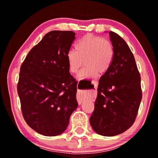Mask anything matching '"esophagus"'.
<instances>
[{"mask_svg":"<svg viewBox=\"0 0 158 158\" xmlns=\"http://www.w3.org/2000/svg\"><path fill=\"white\" fill-rule=\"evenodd\" d=\"M93 84L94 85V88H97V87H98V83H97V81H94L93 82ZM84 100H85V97L83 96H81V95H77V102H78V104H81V103L83 102Z\"/></svg>","mask_w":158,"mask_h":158,"instance_id":"34e87169","label":"esophagus"}]
</instances>
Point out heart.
I'll return each instance as SVG.
<instances>
[{
	"instance_id": "b5f03b06",
	"label": "heart",
	"mask_w": 158,
	"mask_h": 158,
	"mask_svg": "<svg viewBox=\"0 0 158 158\" xmlns=\"http://www.w3.org/2000/svg\"><path fill=\"white\" fill-rule=\"evenodd\" d=\"M114 58L111 42L101 36L86 34L75 44V49L67 53V62L70 73H76L84 63L85 67L79 73L81 78H93L107 73Z\"/></svg>"
}]
</instances>
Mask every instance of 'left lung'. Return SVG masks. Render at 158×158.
Segmentation results:
<instances>
[{
    "label": "left lung",
    "instance_id": "left-lung-1",
    "mask_svg": "<svg viewBox=\"0 0 158 158\" xmlns=\"http://www.w3.org/2000/svg\"><path fill=\"white\" fill-rule=\"evenodd\" d=\"M109 33L114 58L109 71L99 80L90 118L93 129L106 137L119 135L132 126L142 97L141 77L132 52L118 34Z\"/></svg>",
    "mask_w": 158,
    "mask_h": 158
}]
</instances>
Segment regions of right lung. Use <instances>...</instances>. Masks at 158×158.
<instances>
[{
	"mask_svg": "<svg viewBox=\"0 0 158 158\" xmlns=\"http://www.w3.org/2000/svg\"><path fill=\"white\" fill-rule=\"evenodd\" d=\"M75 35L72 31L46 34L21 65L17 91L23 118L34 131L47 137L63 132L77 107V83L67 62Z\"/></svg>",
	"mask_w": 158,
	"mask_h": 158,
	"instance_id": "right-lung-1",
	"label": "right lung"
}]
</instances>
